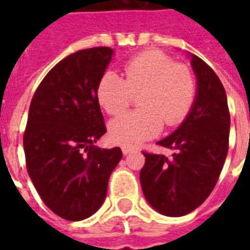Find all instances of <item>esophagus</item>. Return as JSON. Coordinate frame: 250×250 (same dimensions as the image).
I'll return each mask as SVG.
<instances>
[{
  "label": "esophagus",
  "mask_w": 250,
  "mask_h": 250,
  "mask_svg": "<svg viewBox=\"0 0 250 250\" xmlns=\"http://www.w3.org/2000/svg\"><path fill=\"white\" fill-rule=\"evenodd\" d=\"M122 151H123V154H125V155H128V154H131V152L134 151V148H131V147H127V146H123L122 147Z\"/></svg>",
  "instance_id": "34e87169"
}]
</instances>
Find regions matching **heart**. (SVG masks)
Wrapping results in <instances>:
<instances>
[{"label": "heart", "mask_w": 250, "mask_h": 250, "mask_svg": "<svg viewBox=\"0 0 250 250\" xmlns=\"http://www.w3.org/2000/svg\"><path fill=\"white\" fill-rule=\"evenodd\" d=\"M125 79L104 72L96 88L99 104L109 115H119L139 94V109L122 115L109 123L115 143L134 147L152 139L168 127L181 125L193 108L197 84L193 71L163 52L147 51L125 64Z\"/></svg>", "instance_id": "1"}]
</instances>
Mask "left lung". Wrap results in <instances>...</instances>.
I'll use <instances>...</instances> for the list:
<instances>
[{"label":"left lung","instance_id":"1","mask_svg":"<svg viewBox=\"0 0 250 250\" xmlns=\"http://www.w3.org/2000/svg\"><path fill=\"white\" fill-rule=\"evenodd\" d=\"M191 65L198 80L193 108L178 130L158 142L175 154L168 159L143 151V194L154 209L168 217L188 214L209 197L229 148L230 115L225 88L202 59L193 55Z\"/></svg>","mask_w":250,"mask_h":250}]
</instances>
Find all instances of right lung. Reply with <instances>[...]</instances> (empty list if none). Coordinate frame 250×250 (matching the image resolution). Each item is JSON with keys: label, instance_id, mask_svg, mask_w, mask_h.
<instances>
[{"label": "right lung", "instance_id": "right-lung-1", "mask_svg": "<svg viewBox=\"0 0 250 250\" xmlns=\"http://www.w3.org/2000/svg\"><path fill=\"white\" fill-rule=\"evenodd\" d=\"M108 46L72 53L46 73L32 98L24 132L26 170L49 209L82 221L102 206L120 147L99 148L105 134L96 88L111 62Z\"/></svg>", "mask_w": 250, "mask_h": 250}]
</instances>
